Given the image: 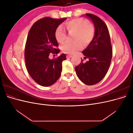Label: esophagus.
I'll list each match as a JSON object with an SVG mask.
<instances>
[{
	"label": "esophagus",
	"mask_w": 133,
	"mask_h": 133,
	"mask_svg": "<svg viewBox=\"0 0 133 133\" xmlns=\"http://www.w3.org/2000/svg\"><path fill=\"white\" fill-rule=\"evenodd\" d=\"M71 57H72V55H70V54H68V55H66V58H71Z\"/></svg>",
	"instance_id": "1"
}]
</instances>
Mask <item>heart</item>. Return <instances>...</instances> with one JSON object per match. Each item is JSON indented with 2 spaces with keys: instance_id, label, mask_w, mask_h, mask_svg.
<instances>
[{
  "instance_id": "1",
  "label": "heart",
  "mask_w": 133,
  "mask_h": 133,
  "mask_svg": "<svg viewBox=\"0 0 133 133\" xmlns=\"http://www.w3.org/2000/svg\"><path fill=\"white\" fill-rule=\"evenodd\" d=\"M65 26L69 33L73 34V42H66L61 46L62 51L67 54H74L82 49L83 44L88 45L93 39L95 35V28L89 23L87 20L75 18L65 23ZM55 37L59 43H63L66 38V33L62 26L57 27L55 31Z\"/></svg>"
}]
</instances>
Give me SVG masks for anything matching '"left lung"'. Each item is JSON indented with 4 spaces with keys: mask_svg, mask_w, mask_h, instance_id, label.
Masks as SVG:
<instances>
[{
    "mask_svg": "<svg viewBox=\"0 0 133 133\" xmlns=\"http://www.w3.org/2000/svg\"><path fill=\"white\" fill-rule=\"evenodd\" d=\"M85 15L93 22L95 35L89 45L83 51V54L89 60L75 68L79 79L86 85H92L98 83L104 78L109 69L112 55L109 32L106 24L95 15Z\"/></svg>",
    "mask_w": 133,
    "mask_h": 133,
    "instance_id": "1",
    "label": "left lung"
}]
</instances>
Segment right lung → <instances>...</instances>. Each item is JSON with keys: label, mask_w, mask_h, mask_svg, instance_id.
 I'll return each mask as SVG.
<instances>
[{"label": "right lung", "mask_w": 133, "mask_h": 133, "mask_svg": "<svg viewBox=\"0 0 133 133\" xmlns=\"http://www.w3.org/2000/svg\"><path fill=\"white\" fill-rule=\"evenodd\" d=\"M66 19L43 18L34 23L28 33L24 52L25 66L31 78L41 86L53 85L61 75L65 54L53 59L49 56L51 53H59L55 31Z\"/></svg>", "instance_id": "right-lung-1"}]
</instances>
